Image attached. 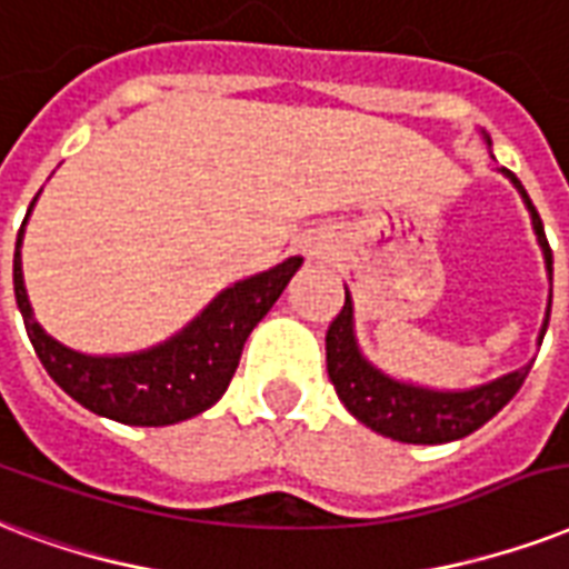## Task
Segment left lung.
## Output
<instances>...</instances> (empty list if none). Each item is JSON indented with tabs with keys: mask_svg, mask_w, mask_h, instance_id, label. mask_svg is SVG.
Masks as SVG:
<instances>
[{
	"mask_svg": "<svg viewBox=\"0 0 569 569\" xmlns=\"http://www.w3.org/2000/svg\"><path fill=\"white\" fill-rule=\"evenodd\" d=\"M513 180V187L522 192L528 210H531V224H535L537 240L543 246L546 270L552 276V249L546 240L543 222L531 198L522 189L513 171L501 169ZM552 308V306H549ZM546 326H549V311H546L540 341H543ZM326 371L332 380L338 398L362 425H368L377 433L398 439L409 445H442L463 439L483 427L526 382L531 365L508 373L496 382H487L472 391H427L416 386L391 380L386 373L365 362L353 338V306L350 293L345 297V308L338 311L329 329H326Z\"/></svg>",
	"mask_w": 569,
	"mask_h": 569,
	"instance_id": "left-lung-1",
	"label": "left lung"
}]
</instances>
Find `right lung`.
<instances>
[{
	"mask_svg": "<svg viewBox=\"0 0 569 569\" xmlns=\"http://www.w3.org/2000/svg\"><path fill=\"white\" fill-rule=\"evenodd\" d=\"M20 240L23 228L17 231L14 297L41 365L77 403L97 416L136 427L178 425L213 407L234 377L249 332L302 267V258H288L261 276L237 281L183 332L153 350L133 356H86L59 345L34 323L23 288Z\"/></svg>",
	"mask_w": 569,
	"mask_h": 569,
	"instance_id": "add662e5",
	"label": "right lung"
}]
</instances>
